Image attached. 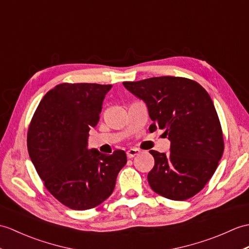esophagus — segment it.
Instances as JSON below:
<instances>
[{
    "instance_id": "obj_1",
    "label": "esophagus",
    "mask_w": 249,
    "mask_h": 249,
    "mask_svg": "<svg viewBox=\"0 0 249 249\" xmlns=\"http://www.w3.org/2000/svg\"><path fill=\"white\" fill-rule=\"evenodd\" d=\"M139 154H140V151L138 148H130L126 152V155L128 158H134L135 156H138Z\"/></svg>"
}]
</instances>
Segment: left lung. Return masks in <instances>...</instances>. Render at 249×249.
<instances>
[{
  "label": "left lung",
  "instance_id": "left-lung-1",
  "mask_svg": "<svg viewBox=\"0 0 249 249\" xmlns=\"http://www.w3.org/2000/svg\"><path fill=\"white\" fill-rule=\"evenodd\" d=\"M143 100L153 124L164 129L170 154L149 151L155 159L147 180L156 193L172 200L193 197L214 174L224 152L221 123L210 95L198 83L175 76L124 82Z\"/></svg>",
  "mask_w": 249,
  "mask_h": 249
}]
</instances>
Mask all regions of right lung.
Returning a JSON list of instances; mask_svg holds the SVG:
<instances>
[{"mask_svg":"<svg viewBox=\"0 0 249 249\" xmlns=\"http://www.w3.org/2000/svg\"><path fill=\"white\" fill-rule=\"evenodd\" d=\"M111 85L60 84L35 111L27 132L28 154L45 188L73 210L92 209L113 192L126 164L124 151L88 149L91 127L100 120Z\"/></svg>","mask_w":249,"mask_h":249,"instance_id":"obj_1","label":"right lung"}]
</instances>
